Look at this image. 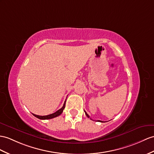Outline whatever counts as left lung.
I'll return each mask as SVG.
<instances>
[{"instance_id":"obj_1","label":"left lung","mask_w":154,"mask_h":154,"mask_svg":"<svg viewBox=\"0 0 154 154\" xmlns=\"http://www.w3.org/2000/svg\"><path fill=\"white\" fill-rule=\"evenodd\" d=\"M84 112H85V115H86V116H87L88 118H89V115H88V114L87 113H86V112H85V111H84ZM90 119H91V118H90ZM98 122H103L102 121H100V120H98Z\"/></svg>"}]
</instances>
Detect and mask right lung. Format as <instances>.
I'll return each instance as SVG.
<instances>
[{
    "instance_id": "1",
    "label": "right lung",
    "mask_w": 154,
    "mask_h": 154,
    "mask_svg": "<svg viewBox=\"0 0 154 154\" xmlns=\"http://www.w3.org/2000/svg\"><path fill=\"white\" fill-rule=\"evenodd\" d=\"M65 103H66V100L65 101V103L63 104V106L61 108H60L59 110H58L57 111H56L53 114H51L50 115H47V116H38V115H36V114H33L34 116H35L37 118L40 119H51V118H54L55 117H57L59 115H61L62 114V112L64 110V108L65 107Z\"/></svg>"
}]
</instances>
